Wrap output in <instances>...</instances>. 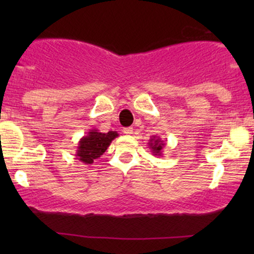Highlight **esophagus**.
Masks as SVG:
<instances>
[{
    "mask_svg": "<svg viewBox=\"0 0 254 254\" xmlns=\"http://www.w3.org/2000/svg\"><path fill=\"white\" fill-rule=\"evenodd\" d=\"M123 132L125 133V135H131V133L133 132V129H132V127H124Z\"/></svg>",
    "mask_w": 254,
    "mask_h": 254,
    "instance_id": "obj_1",
    "label": "esophagus"
}]
</instances>
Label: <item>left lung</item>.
Wrapping results in <instances>:
<instances>
[{
  "mask_svg": "<svg viewBox=\"0 0 254 254\" xmlns=\"http://www.w3.org/2000/svg\"><path fill=\"white\" fill-rule=\"evenodd\" d=\"M148 145H149V149L153 153V155L155 156H161L162 155V149L166 145V143L162 141L160 137L157 136H151L149 142H148Z\"/></svg>",
  "mask_w": 254,
  "mask_h": 254,
  "instance_id": "8db88e82",
  "label": "left lung"
}]
</instances>
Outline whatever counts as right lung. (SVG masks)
Returning a JSON list of instances; mask_svg holds the SVG:
<instances>
[{
  "mask_svg": "<svg viewBox=\"0 0 254 254\" xmlns=\"http://www.w3.org/2000/svg\"><path fill=\"white\" fill-rule=\"evenodd\" d=\"M117 131L100 132L98 129H90L86 136L78 141L75 156L84 165H92L110 147L111 142L118 137Z\"/></svg>",
  "mask_w": 254,
  "mask_h": 254,
  "instance_id": "obj_1",
  "label": "right lung"
}]
</instances>
